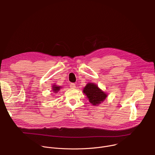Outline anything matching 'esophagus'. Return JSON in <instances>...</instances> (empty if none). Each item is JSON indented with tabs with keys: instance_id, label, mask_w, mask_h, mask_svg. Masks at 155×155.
<instances>
[{
	"instance_id": "obj_1",
	"label": "esophagus",
	"mask_w": 155,
	"mask_h": 155,
	"mask_svg": "<svg viewBox=\"0 0 155 155\" xmlns=\"http://www.w3.org/2000/svg\"><path fill=\"white\" fill-rule=\"evenodd\" d=\"M70 87L71 88H75L76 87V85L74 83H71L70 84Z\"/></svg>"
}]
</instances>
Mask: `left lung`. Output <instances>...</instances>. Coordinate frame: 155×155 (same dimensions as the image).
Segmentation results:
<instances>
[{"label":"left lung","instance_id":"1","mask_svg":"<svg viewBox=\"0 0 155 155\" xmlns=\"http://www.w3.org/2000/svg\"><path fill=\"white\" fill-rule=\"evenodd\" d=\"M83 92L87 95L91 104L94 105L101 104L107 97V94L101 91L94 83H88L84 87Z\"/></svg>","mask_w":155,"mask_h":155}]
</instances>
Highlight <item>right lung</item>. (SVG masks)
<instances>
[{
  "label": "right lung",
  "instance_id": "add662e5",
  "mask_svg": "<svg viewBox=\"0 0 155 155\" xmlns=\"http://www.w3.org/2000/svg\"><path fill=\"white\" fill-rule=\"evenodd\" d=\"M61 87H59V86H56V85H54L53 86V91L55 92V93H57L58 92V91L60 89Z\"/></svg>",
  "mask_w": 155,
  "mask_h": 155
}]
</instances>
